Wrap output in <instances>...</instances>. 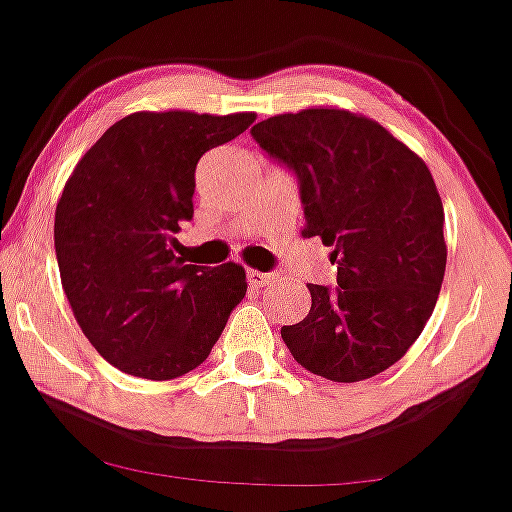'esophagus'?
Returning <instances> with one entry per match:
<instances>
[{"mask_svg": "<svg viewBox=\"0 0 512 512\" xmlns=\"http://www.w3.org/2000/svg\"><path fill=\"white\" fill-rule=\"evenodd\" d=\"M248 281L252 286H269V283L276 281V274L260 272V269H248Z\"/></svg>", "mask_w": 512, "mask_h": 512, "instance_id": "esophagus-1", "label": "esophagus"}]
</instances>
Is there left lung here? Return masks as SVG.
<instances>
[{
  "label": "left lung",
  "instance_id": "obj_1",
  "mask_svg": "<svg viewBox=\"0 0 512 512\" xmlns=\"http://www.w3.org/2000/svg\"><path fill=\"white\" fill-rule=\"evenodd\" d=\"M300 181L303 236L331 245L338 286L310 283L312 307L281 338L312 374L353 384L408 353L446 272L443 205L424 159L381 123L338 107L252 126Z\"/></svg>",
  "mask_w": 512,
  "mask_h": 512
}]
</instances>
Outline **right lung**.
<instances>
[{
    "instance_id": "1",
    "label": "right lung",
    "mask_w": 512,
    "mask_h": 512,
    "mask_svg": "<svg viewBox=\"0 0 512 512\" xmlns=\"http://www.w3.org/2000/svg\"><path fill=\"white\" fill-rule=\"evenodd\" d=\"M255 119L135 112L71 171L54 212L61 286L85 338L121 372L166 381L202 365L248 291L240 264H186L171 245L193 217L200 157Z\"/></svg>"
}]
</instances>
